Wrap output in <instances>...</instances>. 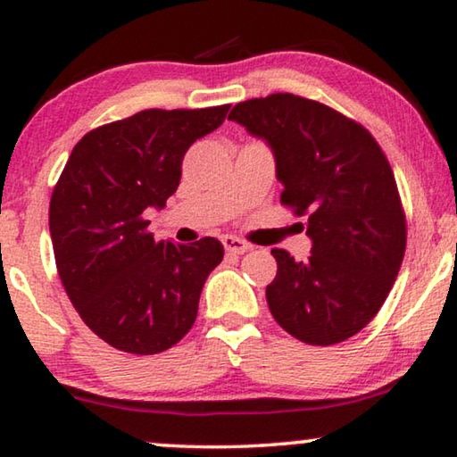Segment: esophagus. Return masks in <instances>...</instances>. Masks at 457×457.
<instances>
[{"label":"esophagus","instance_id":"34e87169","mask_svg":"<svg viewBox=\"0 0 457 457\" xmlns=\"http://www.w3.org/2000/svg\"><path fill=\"white\" fill-rule=\"evenodd\" d=\"M222 245H224V249H227L228 253H235V255H241V253H245L247 249H249V245L243 239H239V237H235V235H224L222 237Z\"/></svg>","mask_w":457,"mask_h":457}]
</instances>
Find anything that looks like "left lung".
<instances>
[{"mask_svg": "<svg viewBox=\"0 0 457 457\" xmlns=\"http://www.w3.org/2000/svg\"><path fill=\"white\" fill-rule=\"evenodd\" d=\"M228 120L266 141L285 187L280 202L308 216V260L272 249L278 270L266 299L274 320L308 345L360 333L405 253V216L383 149L361 124L291 93L237 104Z\"/></svg>", "mask_w": 457, "mask_h": 457, "instance_id": "8db88e82", "label": "left lung"}]
</instances>
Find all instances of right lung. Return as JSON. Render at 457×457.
I'll list each match as a JSON object with an SVG mask.
<instances>
[{
	"label": "right lung",
	"mask_w": 457,
	"mask_h": 457,
	"mask_svg": "<svg viewBox=\"0 0 457 457\" xmlns=\"http://www.w3.org/2000/svg\"><path fill=\"white\" fill-rule=\"evenodd\" d=\"M228 108L143 110L91 130L54 187L49 233L62 285L87 327L120 352H166L195 322L222 243L155 241L143 214L164 208L187 149Z\"/></svg>",
	"instance_id": "obj_1"
}]
</instances>
